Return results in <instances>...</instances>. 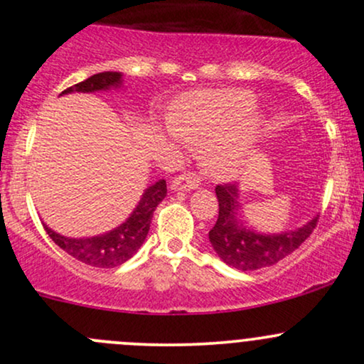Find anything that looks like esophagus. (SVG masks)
<instances>
[{
	"label": "esophagus",
	"instance_id": "1",
	"mask_svg": "<svg viewBox=\"0 0 364 364\" xmlns=\"http://www.w3.org/2000/svg\"><path fill=\"white\" fill-rule=\"evenodd\" d=\"M200 185V178L195 173H183L173 179L171 188L178 191H186V190H195Z\"/></svg>",
	"mask_w": 364,
	"mask_h": 364
}]
</instances>
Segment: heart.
<instances>
[{"label":"heart","instance_id":"b5f03b06","mask_svg":"<svg viewBox=\"0 0 364 364\" xmlns=\"http://www.w3.org/2000/svg\"><path fill=\"white\" fill-rule=\"evenodd\" d=\"M253 107V94L243 89L191 92L174 104L169 124L188 144H207L205 162L212 173L236 176L265 133Z\"/></svg>","mask_w":364,"mask_h":364}]
</instances>
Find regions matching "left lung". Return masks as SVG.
I'll return each instance as SVG.
<instances>
[{
  "label": "left lung",
  "instance_id": "8db88e82",
  "mask_svg": "<svg viewBox=\"0 0 364 364\" xmlns=\"http://www.w3.org/2000/svg\"><path fill=\"white\" fill-rule=\"evenodd\" d=\"M215 195L219 202V217L214 228L208 231V240L224 263L245 272L275 265L296 252L311 236L318 223V217H315L296 231L284 235H258L237 225L235 214L240 205L235 183L217 185Z\"/></svg>",
  "mask_w": 364,
  "mask_h": 364
}]
</instances>
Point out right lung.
<instances>
[{"mask_svg":"<svg viewBox=\"0 0 364 364\" xmlns=\"http://www.w3.org/2000/svg\"><path fill=\"white\" fill-rule=\"evenodd\" d=\"M118 85H121V73L102 72L92 75L90 78L80 83H75V85L63 90L61 94L106 90L109 87ZM166 193H168L166 181L164 179H159L156 185L149 186L145 190L139 205L133 210V214L128 217L127 223L102 236L73 240V237L56 235L48 225H44V229L54 243L60 246L61 250H65L68 255H72L73 258H77V260L87 263V265L97 267V269H112V267H118L121 263L129 260L133 255L139 252L141 243H144L145 237L149 235L154 210L164 200Z\"/></svg>","mask_w":364,"mask_h":364,"instance_id":"obj_1","label":"right lung"}]
</instances>
